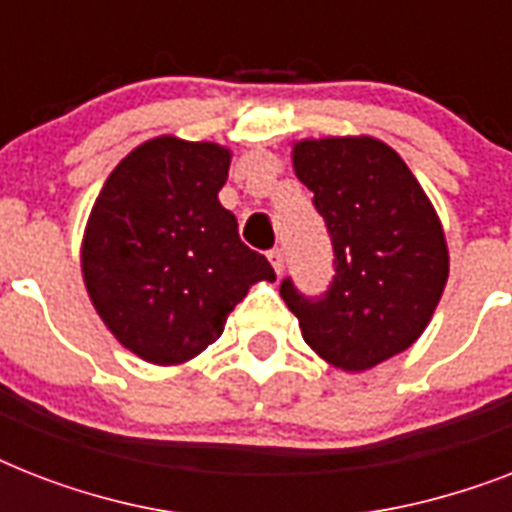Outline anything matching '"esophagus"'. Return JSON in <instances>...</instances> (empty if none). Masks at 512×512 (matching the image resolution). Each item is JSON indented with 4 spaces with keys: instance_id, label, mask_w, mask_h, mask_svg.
<instances>
[{
    "instance_id": "34e87169",
    "label": "esophagus",
    "mask_w": 512,
    "mask_h": 512,
    "mask_svg": "<svg viewBox=\"0 0 512 512\" xmlns=\"http://www.w3.org/2000/svg\"><path fill=\"white\" fill-rule=\"evenodd\" d=\"M268 260H271L273 271L281 276V273H284V252H281V249H271V252H268Z\"/></svg>"
}]
</instances>
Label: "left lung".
Masks as SVG:
<instances>
[{
    "label": "left lung",
    "instance_id": "left-lung-1",
    "mask_svg": "<svg viewBox=\"0 0 512 512\" xmlns=\"http://www.w3.org/2000/svg\"><path fill=\"white\" fill-rule=\"evenodd\" d=\"M292 164L332 236L335 279L316 300L284 279L281 297L327 364L366 372L409 348L433 319L449 279L444 228L382 140H297Z\"/></svg>",
    "mask_w": 512,
    "mask_h": 512
}]
</instances>
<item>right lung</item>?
I'll list each match as a JSON object with an SVG mask.
<instances>
[{"label":"right lung","instance_id":"obj_1","mask_svg":"<svg viewBox=\"0 0 512 512\" xmlns=\"http://www.w3.org/2000/svg\"><path fill=\"white\" fill-rule=\"evenodd\" d=\"M228 167V148L162 135L124 156L92 204L84 287L111 335L148 364L199 356L252 284L276 281L217 199Z\"/></svg>","mask_w":512,"mask_h":512}]
</instances>
